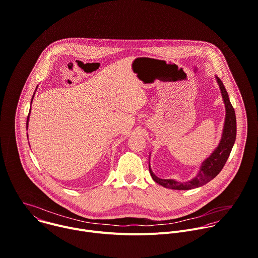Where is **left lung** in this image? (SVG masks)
<instances>
[{
    "mask_svg": "<svg viewBox=\"0 0 258 258\" xmlns=\"http://www.w3.org/2000/svg\"><path fill=\"white\" fill-rule=\"evenodd\" d=\"M215 79L220 88L222 99L225 105V112H226L221 140L218 146L215 148V150L210 154V156L207 157L202 162L197 175L187 181L181 182L171 178L169 179L159 178L153 173L150 167V162H149V172L153 180L164 187L171 188V189H191V188L202 186L219 174V172L224 167L230 155V152L233 148V145L236 139V116H235V111L230 103L228 93L222 81L218 77H215ZM149 160H150V154H149Z\"/></svg>",
    "mask_w": 258,
    "mask_h": 258,
    "instance_id": "obj_1",
    "label": "left lung"
}]
</instances>
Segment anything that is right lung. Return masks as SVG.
<instances>
[{"instance_id":"right-lung-1","label":"right lung","mask_w":258,"mask_h":258,"mask_svg":"<svg viewBox=\"0 0 258 258\" xmlns=\"http://www.w3.org/2000/svg\"><path fill=\"white\" fill-rule=\"evenodd\" d=\"M37 88H38V86L36 87V90H37ZM36 90H35V92H36ZM35 92H34V94H33V96H32V99H31V103H32V101H33V98H34ZM30 112H31V108H30V111H29V115H28V118H27V123H26V128H27V129H28V122H29V116H30Z\"/></svg>"}]
</instances>
